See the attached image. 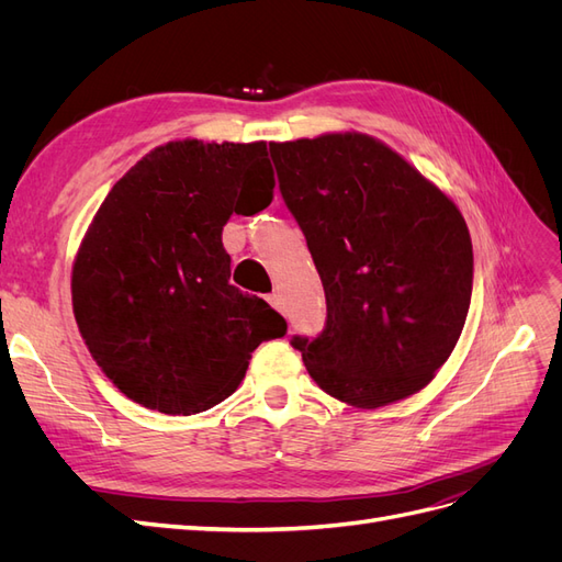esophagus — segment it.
Returning <instances> with one entry per match:
<instances>
[{
    "instance_id": "esophagus-1",
    "label": "esophagus",
    "mask_w": 562,
    "mask_h": 562,
    "mask_svg": "<svg viewBox=\"0 0 562 562\" xmlns=\"http://www.w3.org/2000/svg\"><path fill=\"white\" fill-rule=\"evenodd\" d=\"M267 302H269L271 307H274V310H279V312L283 310V300H281V293H277V291L267 295Z\"/></svg>"
}]
</instances>
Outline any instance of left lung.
<instances>
[{"instance_id":"8db88e82","label":"left lung","mask_w":562,"mask_h":562,"mask_svg":"<svg viewBox=\"0 0 562 562\" xmlns=\"http://www.w3.org/2000/svg\"><path fill=\"white\" fill-rule=\"evenodd\" d=\"M269 149L326 291V328L293 339L312 380L363 411L417 394L469 314L473 250L457 203L359 131Z\"/></svg>"}]
</instances>
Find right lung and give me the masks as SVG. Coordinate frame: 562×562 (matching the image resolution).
Instances as JSON below:
<instances>
[{
	"label": "right lung",
	"instance_id": "obj_1",
	"mask_svg": "<svg viewBox=\"0 0 562 562\" xmlns=\"http://www.w3.org/2000/svg\"><path fill=\"white\" fill-rule=\"evenodd\" d=\"M274 199L267 143L159 145L100 203L72 265V310L93 361L131 401L196 415L232 396L250 353L285 335L229 283L223 227Z\"/></svg>",
	"mask_w": 562,
	"mask_h": 562
}]
</instances>
